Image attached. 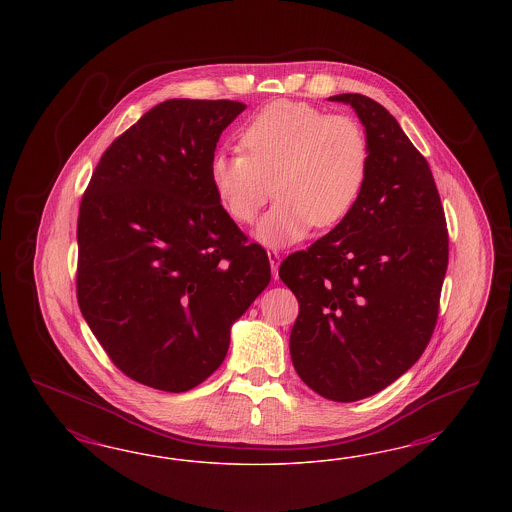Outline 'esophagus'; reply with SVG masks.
Here are the masks:
<instances>
[{
    "mask_svg": "<svg viewBox=\"0 0 512 512\" xmlns=\"http://www.w3.org/2000/svg\"><path fill=\"white\" fill-rule=\"evenodd\" d=\"M268 261H270V268H272V274H274V278L278 279L279 261H281V257H279L278 251L270 249V251H268Z\"/></svg>",
    "mask_w": 512,
    "mask_h": 512,
    "instance_id": "34e87169",
    "label": "esophagus"
}]
</instances>
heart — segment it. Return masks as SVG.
I'll list each match as a JSON object with an SVG mask.
<instances>
[{"mask_svg": "<svg viewBox=\"0 0 512 512\" xmlns=\"http://www.w3.org/2000/svg\"><path fill=\"white\" fill-rule=\"evenodd\" d=\"M242 144L246 154H214L210 184L236 223L255 221L276 191L281 201L255 231L264 246L298 242L311 225L334 227L357 204L370 159L357 120L308 103L276 101L249 122Z\"/></svg>", "mask_w": 512, "mask_h": 512, "instance_id": "1", "label": "heart"}]
</instances>
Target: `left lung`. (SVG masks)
Here are the masks:
<instances>
[{
    "mask_svg": "<svg viewBox=\"0 0 512 512\" xmlns=\"http://www.w3.org/2000/svg\"><path fill=\"white\" fill-rule=\"evenodd\" d=\"M351 105L370 159L349 216L279 266L298 298L291 358L300 379L332 402L377 394L407 372L432 338L449 264L445 212L428 161L383 105Z\"/></svg>",
    "mask_w": 512,
    "mask_h": 512,
    "instance_id": "obj_1",
    "label": "left lung"
}]
</instances>
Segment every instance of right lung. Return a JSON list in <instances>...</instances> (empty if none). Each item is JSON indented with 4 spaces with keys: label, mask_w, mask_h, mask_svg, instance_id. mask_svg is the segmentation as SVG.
<instances>
[{
    "label": "right lung",
    "mask_w": 512,
    "mask_h": 512,
    "mask_svg": "<svg viewBox=\"0 0 512 512\" xmlns=\"http://www.w3.org/2000/svg\"><path fill=\"white\" fill-rule=\"evenodd\" d=\"M238 101L169 99L101 157L78 214V306L122 372L186 392L225 360L270 283L268 255L221 208L210 159Z\"/></svg>",
    "instance_id": "add662e5"
}]
</instances>
